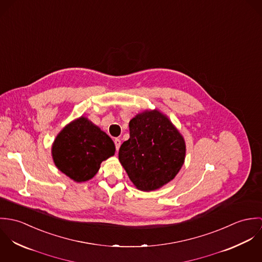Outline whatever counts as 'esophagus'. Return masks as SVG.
I'll return each mask as SVG.
<instances>
[{"label":"esophagus","instance_id":"esophagus-1","mask_svg":"<svg viewBox=\"0 0 262 262\" xmlns=\"http://www.w3.org/2000/svg\"><path fill=\"white\" fill-rule=\"evenodd\" d=\"M114 143H115V146H116V150L118 151L119 148H120V146H121V140H120L119 138H116V139L114 140Z\"/></svg>","mask_w":262,"mask_h":262}]
</instances>
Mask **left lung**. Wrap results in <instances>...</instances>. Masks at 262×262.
Instances as JSON below:
<instances>
[{"label": "left lung", "mask_w": 262, "mask_h": 262, "mask_svg": "<svg viewBox=\"0 0 262 262\" xmlns=\"http://www.w3.org/2000/svg\"><path fill=\"white\" fill-rule=\"evenodd\" d=\"M129 128L119 160L135 187L149 191L173 180L184 164L186 144L171 122L158 111H148L133 118Z\"/></svg>", "instance_id": "1"}]
</instances>
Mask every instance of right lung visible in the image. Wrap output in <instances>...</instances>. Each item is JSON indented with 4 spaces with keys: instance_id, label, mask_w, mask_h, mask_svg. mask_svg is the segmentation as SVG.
Listing matches in <instances>:
<instances>
[{
    "instance_id": "1",
    "label": "right lung",
    "mask_w": 262,
    "mask_h": 262,
    "mask_svg": "<svg viewBox=\"0 0 262 262\" xmlns=\"http://www.w3.org/2000/svg\"><path fill=\"white\" fill-rule=\"evenodd\" d=\"M114 153L112 139L84 117L69 124L52 145L55 165L76 183L91 180Z\"/></svg>"
}]
</instances>
